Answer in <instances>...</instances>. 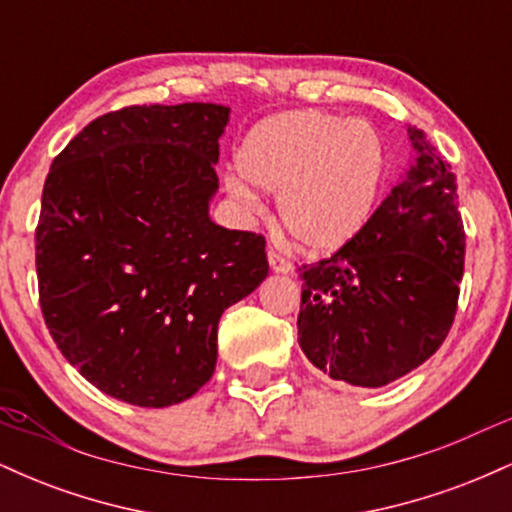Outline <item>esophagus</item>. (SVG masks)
Segmentation results:
<instances>
[{
	"instance_id": "1",
	"label": "esophagus",
	"mask_w": 512,
	"mask_h": 512,
	"mask_svg": "<svg viewBox=\"0 0 512 512\" xmlns=\"http://www.w3.org/2000/svg\"><path fill=\"white\" fill-rule=\"evenodd\" d=\"M267 260H269V267H272V272H276V274H289L291 272V262L286 260L284 255H279L276 250L267 252Z\"/></svg>"
}]
</instances>
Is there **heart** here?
<instances>
[{"mask_svg": "<svg viewBox=\"0 0 512 512\" xmlns=\"http://www.w3.org/2000/svg\"><path fill=\"white\" fill-rule=\"evenodd\" d=\"M238 166L255 185L279 192L281 223L298 245L332 252L356 238L373 214L387 175V144L370 122L289 110L252 127ZM244 179L231 175L228 190L255 207L260 197Z\"/></svg>", "mask_w": 512, "mask_h": 512, "instance_id": "1", "label": "heart"}]
</instances>
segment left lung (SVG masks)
<instances>
[{"instance_id":"8db88e82","label":"left lung","mask_w":512,"mask_h":512,"mask_svg":"<svg viewBox=\"0 0 512 512\" xmlns=\"http://www.w3.org/2000/svg\"><path fill=\"white\" fill-rule=\"evenodd\" d=\"M414 161L356 238L298 267V344L332 380L383 387L448 337L464 272V226L450 163L409 127Z\"/></svg>"}]
</instances>
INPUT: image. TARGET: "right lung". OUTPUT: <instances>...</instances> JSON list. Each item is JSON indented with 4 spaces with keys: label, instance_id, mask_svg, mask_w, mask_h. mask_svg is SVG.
<instances>
[{
    "label": "right lung",
    "instance_id": "right-lung-1",
    "mask_svg": "<svg viewBox=\"0 0 512 512\" xmlns=\"http://www.w3.org/2000/svg\"><path fill=\"white\" fill-rule=\"evenodd\" d=\"M231 110L129 105L52 161L35 228L40 310L91 385L137 407L192 397L223 310L269 274L264 236L209 219Z\"/></svg>",
    "mask_w": 512,
    "mask_h": 512
}]
</instances>
